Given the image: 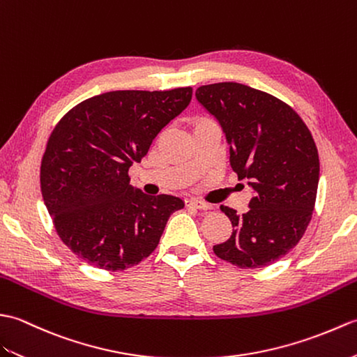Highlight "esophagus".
<instances>
[{"label": "esophagus", "instance_id": "34e87169", "mask_svg": "<svg viewBox=\"0 0 357 357\" xmlns=\"http://www.w3.org/2000/svg\"><path fill=\"white\" fill-rule=\"evenodd\" d=\"M186 206H188V208H195V209H203V211L211 209L209 203H204V202L197 200V199H188Z\"/></svg>", "mask_w": 357, "mask_h": 357}]
</instances>
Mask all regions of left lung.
<instances>
[{
	"instance_id": "1",
	"label": "left lung",
	"mask_w": 357,
	"mask_h": 357,
	"mask_svg": "<svg viewBox=\"0 0 357 357\" xmlns=\"http://www.w3.org/2000/svg\"><path fill=\"white\" fill-rule=\"evenodd\" d=\"M195 98L223 128L238 180L253 189L245 213L220 208L234 231L213 252L241 268L272 264L295 248L312 220L319 181L312 132L286 102L248 85H202Z\"/></svg>"
}]
</instances>
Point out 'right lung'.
<instances>
[{"mask_svg":"<svg viewBox=\"0 0 357 357\" xmlns=\"http://www.w3.org/2000/svg\"><path fill=\"white\" fill-rule=\"evenodd\" d=\"M191 98V86L108 91L54 126L41 162L43 199L59 238L85 263L113 272L139 264L183 209L178 197L134 189L128 169Z\"/></svg>","mask_w":357,"mask_h":357,"instance_id":"obj_1","label":"right lung"}]
</instances>
